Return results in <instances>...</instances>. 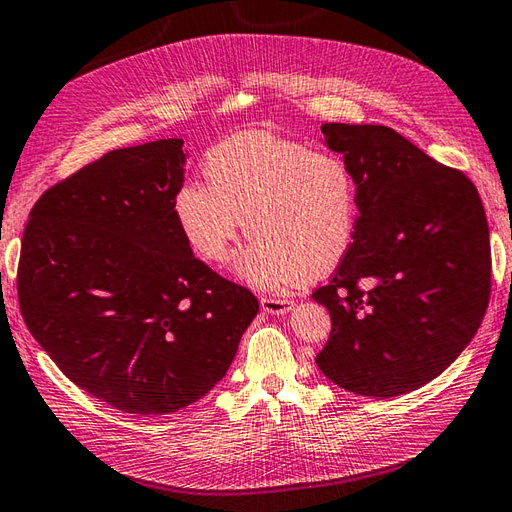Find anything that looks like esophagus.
Instances as JSON below:
<instances>
[{
	"label": "esophagus",
	"instance_id": "esophagus-1",
	"mask_svg": "<svg viewBox=\"0 0 512 512\" xmlns=\"http://www.w3.org/2000/svg\"><path fill=\"white\" fill-rule=\"evenodd\" d=\"M261 307L264 312L272 314V316H283L294 310V301L290 299H270V296H261Z\"/></svg>",
	"mask_w": 512,
	"mask_h": 512
}]
</instances>
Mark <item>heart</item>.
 <instances>
[{
	"label": "heart",
	"instance_id": "b5f03b06",
	"mask_svg": "<svg viewBox=\"0 0 512 512\" xmlns=\"http://www.w3.org/2000/svg\"><path fill=\"white\" fill-rule=\"evenodd\" d=\"M202 170L209 185L178 187L172 216L189 251L207 264L229 257L244 224L255 237L237 257L235 275L261 290L323 277L349 253L358 185L336 154L248 130L213 146Z\"/></svg>",
	"mask_w": 512,
	"mask_h": 512
}]
</instances>
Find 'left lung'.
<instances>
[{
    "label": "left lung",
    "mask_w": 512,
    "mask_h": 512,
    "mask_svg": "<svg viewBox=\"0 0 512 512\" xmlns=\"http://www.w3.org/2000/svg\"><path fill=\"white\" fill-rule=\"evenodd\" d=\"M320 130L358 185V220L334 279L312 294L331 316L316 364L353 395H408L467 349L489 305L482 200L465 174L388 126Z\"/></svg>",
    "instance_id": "left-lung-1"
}]
</instances>
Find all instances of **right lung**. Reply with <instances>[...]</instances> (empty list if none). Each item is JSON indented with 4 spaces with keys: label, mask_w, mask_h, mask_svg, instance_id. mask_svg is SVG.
Wrapping results in <instances>:
<instances>
[{
    "label": "right lung",
    "mask_w": 512,
    "mask_h": 512,
    "mask_svg": "<svg viewBox=\"0 0 512 512\" xmlns=\"http://www.w3.org/2000/svg\"><path fill=\"white\" fill-rule=\"evenodd\" d=\"M183 139L104 154L47 189L23 231L19 307L82 390L157 417L227 375L255 296L194 257L172 216Z\"/></svg>",
    "instance_id": "obj_1"
}]
</instances>
